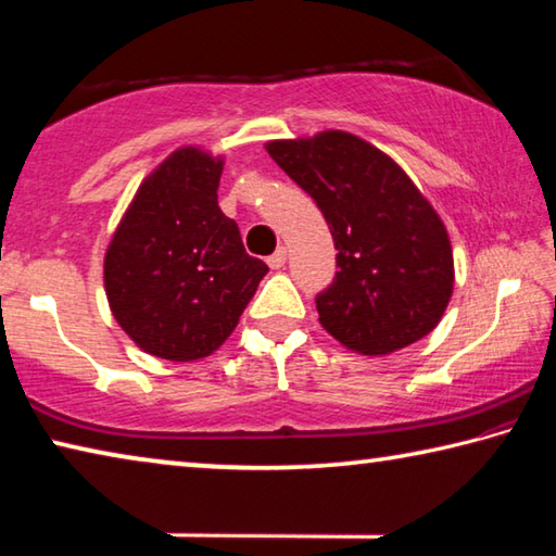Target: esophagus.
<instances>
[{"label":"esophagus","mask_w":556,"mask_h":556,"mask_svg":"<svg viewBox=\"0 0 556 556\" xmlns=\"http://www.w3.org/2000/svg\"><path fill=\"white\" fill-rule=\"evenodd\" d=\"M285 262H287V250L285 248H279L275 255H269L267 257V265L271 267V269H281L285 267Z\"/></svg>","instance_id":"obj_1"}]
</instances>
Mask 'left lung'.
<instances>
[{
    "mask_svg": "<svg viewBox=\"0 0 556 556\" xmlns=\"http://www.w3.org/2000/svg\"><path fill=\"white\" fill-rule=\"evenodd\" d=\"M265 149L331 228L336 279L318 321L348 351L390 355L437 328L454 294L444 220L392 156L341 129Z\"/></svg>",
    "mask_w": 556,
    "mask_h": 556,
    "instance_id": "1",
    "label": "left lung"
}]
</instances>
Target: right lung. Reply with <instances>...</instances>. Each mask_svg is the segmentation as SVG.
<instances>
[{
	"label": "right lung",
	"mask_w": 556,
	"mask_h": 556,
	"mask_svg": "<svg viewBox=\"0 0 556 556\" xmlns=\"http://www.w3.org/2000/svg\"><path fill=\"white\" fill-rule=\"evenodd\" d=\"M223 156L178 147L142 184L105 252V294L137 348L191 363L228 341L267 275L218 205Z\"/></svg>",
	"instance_id": "obj_1"
}]
</instances>
